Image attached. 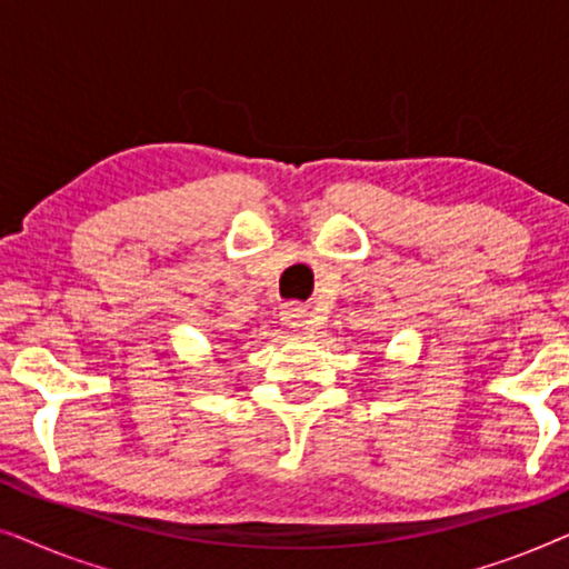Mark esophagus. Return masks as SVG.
<instances>
[{"label":"esophagus","mask_w":569,"mask_h":569,"mask_svg":"<svg viewBox=\"0 0 569 569\" xmlns=\"http://www.w3.org/2000/svg\"><path fill=\"white\" fill-rule=\"evenodd\" d=\"M308 316H310L308 308L298 306V302H290V306H284V310H282V323L290 331L302 333V331H308V323H310Z\"/></svg>","instance_id":"1"}]
</instances>
